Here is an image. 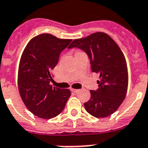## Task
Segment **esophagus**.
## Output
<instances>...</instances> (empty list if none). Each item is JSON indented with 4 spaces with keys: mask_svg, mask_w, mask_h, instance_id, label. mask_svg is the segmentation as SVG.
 Returning <instances> with one entry per match:
<instances>
[{
    "mask_svg": "<svg viewBox=\"0 0 148 148\" xmlns=\"http://www.w3.org/2000/svg\"><path fill=\"white\" fill-rule=\"evenodd\" d=\"M71 91H73V92H74V93H78L79 91V89H74V88H71Z\"/></svg>",
    "mask_w": 148,
    "mask_h": 148,
    "instance_id": "esophagus-1",
    "label": "esophagus"
}]
</instances>
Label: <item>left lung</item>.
<instances>
[{
	"mask_svg": "<svg viewBox=\"0 0 148 148\" xmlns=\"http://www.w3.org/2000/svg\"><path fill=\"white\" fill-rule=\"evenodd\" d=\"M73 47L87 53L91 71L100 74L98 88L90 91L91 97L84 103L85 110L97 118L110 116L123 103L128 88V69L123 53L103 32L75 39L68 48Z\"/></svg>",
	"mask_w": 148,
	"mask_h": 148,
	"instance_id": "8db88e82",
	"label": "left lung"
}]
</instances>
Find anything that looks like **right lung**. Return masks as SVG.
Segmentation results:
<instances>
[{"label": "right lung", "instance_id": "right-lung-1", "mask_svg": "<svg viewBox=\"0 0 148 148\" xmlns=\"http://www.w3.org/2000/svg\"><path fill=\"white\" fill-rule=\"evenodd\" d=\"M71 41L51 34H41L31 39L23 51L18 71V88L25 107L39 118L49 119L59 115L71 95L69 89L50 85L51 71Z\"/></svg>", "mask_w": 148, "mask_h": 148}]
</instances>
